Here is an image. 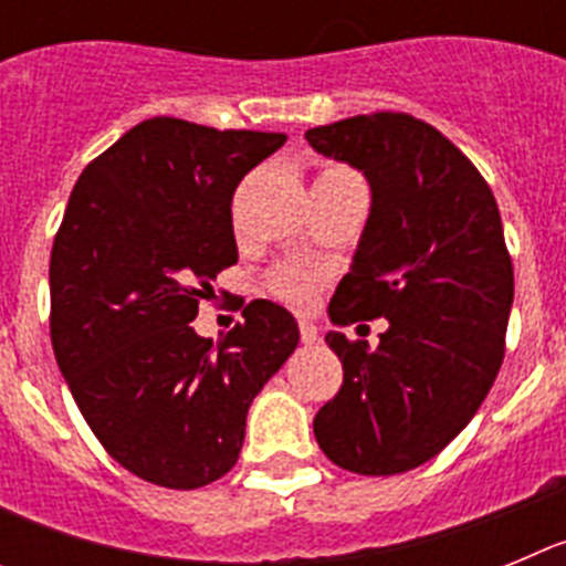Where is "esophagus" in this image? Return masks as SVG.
Returning a JSON list of instances; mask_svg holds the SVG:
<instances>
[{
    "mask_svg": "<svg viewBox=\"0 0 566 566\" xmlns=\"http://www.w3.org/2000/svg\"><path fill=\"white\" fill-rule=\"evenodd\" d=\"M300 339H303V345L317 343L319 339L317 326H314V323H308V319H300Z\"/></svg>",
    "mask_w": 566,
    "mask_h": 566,
    "instance_id": "34e87169",
    "label": "esophagus"
}]
</instances>
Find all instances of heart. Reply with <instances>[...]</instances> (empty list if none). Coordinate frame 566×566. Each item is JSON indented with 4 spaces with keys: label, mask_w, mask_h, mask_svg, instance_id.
<instances>
[{
    "label": "heart",
    "mask_w": 566,
    "mask_h": 566,
    "mask_svg": "<svg viewBox=\"0 0 566 566\" xmlns=\"http://www.w3.org/2000/svg\"><path fill=\"white\" fill-rule=\"evenodd\" d=\"M337 172H345V169L328 167L323 169L317 178H323V175H337ZM317 283H319L317 274L306 272V269H283V272H277L272 277L274 294H277L280 300H286L289 306H297V308L312 306L314 294H317Z\"/></svg>",
    "instance_id": "1"
}]
</instances>
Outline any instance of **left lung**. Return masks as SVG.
Returning <instances> with one entry per match:
<instances>
[{
    "instance_id": "obj_1",
    "label": "left lung",
    "mask_w": 566,
    "mask_h": 566,
    "mask_svg": "<svg viewBox=\"0 0 566 566\" xmlns=\"http://www.w3.org/2000/svg\"><path fill=\"white\" fill-rule=\"evenodd\" d=\"M306 138L371 189L328 317L334 326L388 319L374 352L326 334L343 388L314 417V437L339 468L394 476L451 444L502 368L513 308L502 218L479 169L413 115H354Z\"/></svg>"
}]
</instances>
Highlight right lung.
<instances>
[{"label":"right lung","mask_w":566,"mask_h":566,"mask_svg":"<svg viewBox=\"0 0 566 566\" xmlns=\"http://www.w3.org/2000/svg\"><path fill=\"white\" fill-rule=\"evenodd\" d=\"M283 133L147 118L78 175L50 252V339L104 451L144 482L195 490L234 468L260 388L297 348L272 300L223 339L189 326L238 263L232 195Z\"/></svg>","instance_id":"right-lung-1"}]
</instances>
